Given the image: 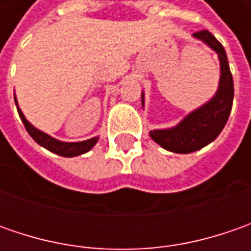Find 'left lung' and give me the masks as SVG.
<instances>
[{
	"label": "left lung",
	"mask_w": 251,
	"mask_h": 251,
	"mask_svg": "<svg viewBox=\"0 0 251 251\" xmlns=\"http://www.w3.org/2000/svg\"><path fill=\"white\" fill-rule=\"evenodd\" d=\"M194 36L205 42L218 53L221 60V81L214 99L188 114L177 127L170 130L151 131V138L156 144L176 153L194 152L215 140L226 124L233 103V78L224 46L209 30H200Z\"/></svg>",
	"instance_id": "1"
}]
</instances>
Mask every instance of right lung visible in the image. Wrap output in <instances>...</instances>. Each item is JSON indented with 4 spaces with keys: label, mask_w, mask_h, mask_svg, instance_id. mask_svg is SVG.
<instances>
[{
    "label": "right lung",
    "mask_w": 251,
    "mask_h": 251,
    "mask_svg": "<svg viewBox=\"0 0 251 251\" xmlns=\"http://www.w3.org/2000/svg\"><path fill=\"white\" fill-rule=\"evenodd\" d=\"M16 101V99H15ZM18 113H19V117L24 123L25 128L29 132V135L33 138L39 145L44 147L46 150L51 151L57 155H61V156H65V158H73V156H78V155H82L85 152L91 150L92 147L98 142V138H91L88 141H82V142H61V141H57L51 138L50 135L44 134L42 131L36 130L33 126L29 123V121L25 119V116L22 114L21 109H18Z\"/></svg>",
    "instance_id": "1"
}]
</instances>
